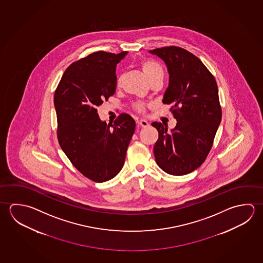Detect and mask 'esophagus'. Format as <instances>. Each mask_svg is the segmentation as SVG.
Listing matches in <instances>:
<instances>
[{"mask_svg": "<svg viewBox=\"0 0 263 263\" xmlns=\"http://www.w3.org/2000/svg\"><path fill=\"white\" fill-rule=\"evenodd\" d=\"M138 125H140V126H142V127H146L148 125V123H147V121L144 120V119H141V120H138Z\"/></svg>", "mask_w": 263, "mask_h": 263, "instance_id": "1", "label": "esophagus"}]
</instances>
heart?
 <instances>
[{"instance_id":"b5f03b06","label":"heart","mask_w":263,"mask_h":263,"mask_svg":"<svg viewBox=\"0 0 263 263\" xmlns=\"http://www.w3.org/2000/svg\"><path fill=\"white\" fill-rule=\"evenodd\" d=\"M140 67L142 69L143 73L148 79L149 83H152V81H154V80H158V79L162 80L163 79L164 70L162 68V66L160 64H158L155 61H142L140 63ZM121 83H122V76L118 77V79L116 80L117 87H120ZM145 107H146V104L142 102H136L134 104V109L139 111V112H143L145 111Z\"/></svg>"}]
</instances>
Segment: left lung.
<instances>
[{"label": "left lung", "mask_w": 263, "mask_h": 263, "mask_svg": "<svg viewBox=\"0 0 263 263\" xmlns=\"http://www.w3.org/2000/svg\"><path fill=\"white\" fill-rule=\"evenodd\" d=\"M164 61L169 86L164 104L177 123L168 132L167 125L154 122L159 138L154 146L157 164L167 174L187 175L202 164L212 147L221 120L216 80L197 56L176 46L149 51Z\"/></svg>", "instance_id": "left-lung-1"}]
</instances>
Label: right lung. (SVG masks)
Segmentation results:
<instances>
[{"label":"right lung","instance_id":"add662e5","mask_svg":"<svg viewBox=\"0 0 263 263\" xmlns=\"http://www.w3.org/2000/svg\"><path fill=\"white\" fill-rule=\"evenodd\" d=\"M126 53L96 51L74 62L54 93L61 147L82 175L97 183L114 178L123 168L136 128L127 114H121L114 125L98 115L97 107L116 92V65Z\"/></svg>","mask_w":263,"mask_h":263}]
</instances>
